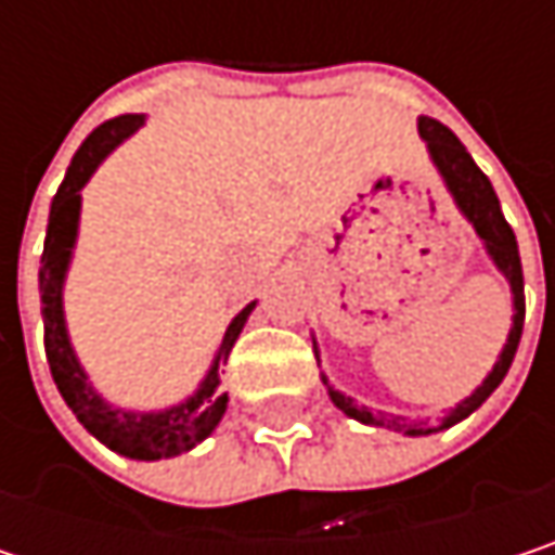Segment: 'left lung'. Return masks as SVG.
Returning <instances> with one entry per match:
<instances>
[{
	"mask_svg": "<svg viewBox=\"0 0 555 555\" xmlns=\"http://www.w3.org/2000/svg\"><path fill=\"white\" fill-rule=\"evenodd\" d=\"M417 131L421 138L427 141V151H430V160L434 167L440 169L447 189L453 192V202L460 205V211L466 215V221L476 228L479 241L486 244L489 257L495 260L504 279L511 282V295H514V324H511V334H507V344L501 350L499 363L492 366V373L486 376V383L476 388L466 401H460L440 424H430V421H408L401 414H388V411H370L363 404H357L353 398H347L344 391L327 386L331 401L353 421L360 424H373V427H386V430H398V434H408V437H421V434H437V430H447L453 427L456 421L469 417L495 388L501 386V379L507 376L511 363H514V353H517V344H520V331H524V270H520V254H517V241H514V231L511 224L504 221L499 205V195L489 182V176L476 167V160L469 157V151L460 144V138L440 125L437 118H417ZM314 357H318V347H314Z\"/></svg>",
	"mask_w": 555,
	"mask_h": 555,
	"instance_id": "8db88e82",
	"label": "left lung"
}]
</instances>
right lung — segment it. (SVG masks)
I'll return each mask as SVG.
<instances>
[{
	"instance_id": "1",
	"label": "right lung",
	"mask_w": 555,
	"mask_h": 555,
	"mask_svg": "<svg viewBox=\"0 0 555 555\" xmlns=\"http://www.w3.org/2000/svg\"><path fill=\"white\" fill-rule=\"evenodd\" d=\"M144 125V115H118L105 125H99L82 147L76 151L73 164L66 169L60 189H56L54 202H51V218H48V237H44V254H41V318H44V353L51 363V376L56 388L63 395V401L69 404V411L76 414V421L108 450L128 456V460H167L179 456L185 450H192L195 443H202L218 421L224 417L228 408V391H221V376L218 366L228 363L231 347L237 344L250 311L257 308V301H250L224 331V340L215 353V363L208 370V376L198 383V388L164 411H125V408H112L89 383V376L82 373L69 334H66V321H63V279L69 270V257L76 247V228H79V189L89 182V176L95 167L125 141L131 138L138 128Z\"/></svg>"
}]
</instances>
